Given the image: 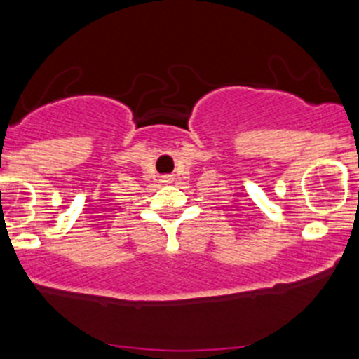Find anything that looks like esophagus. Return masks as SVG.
Returning <instances> with one entry per match:
<instances>
[{
  "instance_id": "34e87169",
  "label": "esophagus",
  "mask_w": 359,
  "mask_h": 359,
  "mask_svg": "<svg viewBox=\"0 0 359 359\" xmlns=\"http://www.w3.org/2000/svg\"><path fill=\"white\" fill-rule=\"evenodd\" d=\"M163 180H165V182H172V177H165Z\"/></svg>"
}]
</instances>
